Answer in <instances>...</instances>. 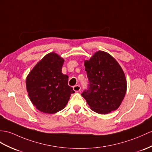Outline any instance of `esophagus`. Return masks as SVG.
<instances>
[{"label": "esophagus", "instance_id": "obj_1", "mask_svg": "<svg viewBox=\"0 0 152 152\" xmlns=\"http://www.w3.org/2000/svg\"><path fill=\"white\" fill-rule=\"evenodd\" d=\"M73 89L75 92H78L80 90V86H79V85H76V86H74L73 87Z\"/></svg>", "mask_w": 152, "mask_h": 152}]
</instances>
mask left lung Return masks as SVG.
<instances>
[{
    "label": "left lung",
    "mask_w": 152,
    "mask_h": 152,
    "mask_svg": "<svg viewBox=\"0 0 152 152\" xmlns=\"http://www.w3.org/2000/svg\"><path fill=\"white\" fill-rule=\"evenodd\" d=\"M84 66L90 84L82 96L91 110L99 114L117 110L127 89L125 74L118 62L108 53L98 51L84 61Z\"/></svg>",
    "instance_id": "8db88e82"
}]
</instances>
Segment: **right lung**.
Here are the masks:
<instances>
[{
    "label": "right lung",
    "mask_w": 152,
    "mask_h": 152,
    "mask_svg": "<svg viewBox=\"0 0 152 152\" xmlns=\"http://www.w3.org/2000/svg\"><path fill=\"white\" fill-rule=\"evenodd\" d=\"M64 60L57 53L46 55L26 80L29 99L35 108L45 113L53 114L65 108L72 94L68 76L62 73Z\"/></svg>",
    "instance_id": "right-lung-1"
}]
</instances>
